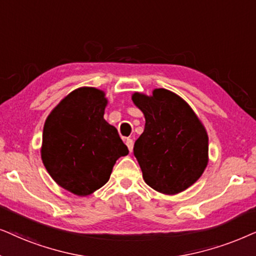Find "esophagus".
Instances as JSON below:
<instances>
[{
    "label": "esophagus",
    "instance_id": "34e87169",
    "mask_svg": "<svg viewBox=\"0 0 256 256\" xmlns=\"http://www.w3.org/2000/svg\"><path fill=\"white\" fill-rule=\"evenodd\" d=\"M125 142H126V146H128V151L132 152V150H134V140H132V139H130V138H128Z\"/></svg>",
    "mask_w": 256,
    "mask_h": 256
}]
</instances>
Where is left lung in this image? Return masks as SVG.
<instances>
[{
  "label": "left lung",
  "mask_w": 256,
  "mask_h": 256,
  "mask_svg": "<svg viewBox=\"0 0 256 256\" xmlns=\"http://www.w3.org/2000/svg\"><path fill=\"white\" fill-rule=\"evenodd\" d=\"M132 102L145 117L134 148L145 182L168 196L187 190L208 164L205 126L182 97L166 88H154L151 96L134 92Z\"/></svg>",
  "instance_id": "8db88e82"
}]
</instances>
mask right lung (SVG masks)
Wrapping results in <instances>:
<instances>
[{
	"instance_id": "obj_1",
	"label": "right lung",
	"mask_w": 256,
	"mask_h": 256,
	"mask_svg": "<svg viewBox=\"0 0 256 256\" xmlns=\"http://www.w3.org/2000/svg\"><path fill=\"white\" fill-rule=\"evenodd\" d=\"M108 98L100 88L71 91L48 116L40 156L54 182L86 196L110 179L112 168L128 150L117 128L104 119Z\"/></svg>"
}]
</instances>
